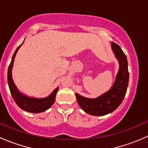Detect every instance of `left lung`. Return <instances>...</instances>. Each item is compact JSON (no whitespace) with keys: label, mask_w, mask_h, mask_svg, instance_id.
<instances>
[{"label":"left lung","mask_w":148,"mask_h":148,"mask_svg":"<svg viewBox=\"0 0 148 148\" xmlns=\"http://www.w3.org/2000/svg\"><path fill=\"white\" fill-rule=\"evenodd\" d=\"M112 50L119 62V70L112 86L105 93L97 98H87L76 93L77 102L87 114L93 116H102L116 110L123 100L129 82L128 64L126 55L120 46L111 43Z\"/></svg>","instance_id":"1"}]
</instances>
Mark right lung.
Instances as JSON below:
<instances>
[{
  "label": "right lung",
  "instance_id": "right-lung-1",
  "mask_svg": "<svg viewBox=\"0 0 148 148\" xmlns=\"http://www.w3.org/2000/svg\"><path fill=\"white\" fill-rule=\"evenodd\" d=\"M23 42L22 43V44ZM21 44L16 49V51L14 52L12 57L11 62H10L8 69V84L9 86L10 92L11 94V96L13 99H14L15 102L16 103L18 106L22 109L24 111L32 113H40L45 112L48 109L51 107L52 104L55 102L56 99V95L59 90V87H56L49 96L44 98H36L32 97L27 96V95H23L22 92H21L17 88V86L15 84L14 82L12 77V69L13 66V62H14L15 57L18 51L20 49Z\"/></svg>",
  "mask_w": 148,
  "mask_h": 148
}]
</instances>
